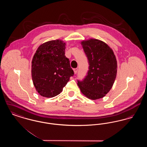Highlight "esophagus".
<instances>
[{
  "label": "esophagus",
  "instance_id": "esophagus-1",
  "mask_svg": "<svg viewBox=\"0 0 147 147\" xmlns=\"http://www.w3.org/2000/svg\"><path fill=\"white\" fill-rule=\"evenodd\" d=\"M73 70H74V73H75V74H77V71H78V68H74V69H73Z\"/></svg>",
  "mask_w": 147,
  "mask_h": 147
}]
</instances>
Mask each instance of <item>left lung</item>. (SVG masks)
<instances>
[{
  "label": "left lung",
  "instance_id": "8db88e82",
  "mask_svg": "<svg viewBox=\"0 0 147 147\" xmlns=\"http://www.w3.org/2000/svg\"><path fill=\"white\" fill-rule=\"evenodd\" d=\"M89 64L86 76L78 80L81 92L87 98H103L112 87L117 74V61L112 49L96 39L81 43Z\"/></svg>",
  "mask_w": 147,
  "mask_h": 147
}]
</instances>
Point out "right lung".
Listing matches in <instances>:
<instances>
[{"label": "right lung", "mask_w": 147, "mask_h": 147, "mask_svg": "<svg viewBox=\"0 0 147 147\" xmlns=\"http://www.w3.org/2000/svg\"><path fill=\"white\" fill-rule=\"evenodd\" d=\"M65 49V43L52 40L40 46L34 56L32 81L36 90L43 97L53 98L59 94L74 76Z\"/></svg>", "instance_id": "obj_1"}]
</instances>
